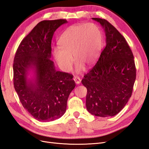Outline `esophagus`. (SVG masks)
<instances>
[{
    "label": "esophagus",
    "instance_id": "1",
    "mask_svg": "<svg viewBox=\"0 0 149 149\" xmlns=\"http://www.w3.org/2000/svg\"><path fill=\"white\" fill-rule=\"evenodd\" d=\"M73 79L76 84H79L81 82V79L79 77H77V76H74V77L73 78Z\"/></svg>",
    "mask_w": 149,
    "mask_h": 149
}]
</instances>
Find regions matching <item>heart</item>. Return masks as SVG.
I'll use <instances>...</instances> for the list:
<instances>
[{
  "label": "heart",
  "instance_id": "obj_1",
  "mask_svg": "<svg viewBox=\"0 0 149 149\" xmlns=\"http://www.w3.org/2000/svg\"><path fill=\"white\" fill-rule=\"evenodd\" d=\"M102 35L99 26L93 23L71 25L61 35L60 47H54L53 55L60 68L70 71L73 56L76 61V71H81L84 65H92L100 55Z\"/></svg>",
  "mask_w": 149,
  "mask_h": 149
}]
</instances>
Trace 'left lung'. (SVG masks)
Returning a JSON list of instances; mask_svg holds the SVG:
<instances>
[{
	"label": "left lung",
	"mask_w": 149,
	"mask_h": 149,
	"mask_svg": "<svg viewBox=\"0 0 149 149\" xmlns=\"http://www.w3.org/2000/svg\"><path fill=\"white\" fill-rule=\"evenodd\" d=\"M104 30L106 47L81 83L87 88L86 106L91 114L106 118L118 114L131 97L136 78L134 56L118 30L105 19L92 18Z\"/></svg>",
	"instance_id": "8db88e82"
}]
</instances>
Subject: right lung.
<instances>
[{
	"instance_id": "1",
	"label": "right lung",
	"mask_w": 149,
	"mask_h": 149,
	"mask_svg": "<svg viewBox=\"0 0 149 149\" xmlns=\"http://www.w3.org/2000/svg\"><path fill=\"white\" fill-rule=\"evenodd\" d=\"M64 19L39 22L23 39L13 60V84L22 106L35 119L52 121L66 109L75 88L73 76L56 71L52 56V40Z\"/></svg>"
}]
</instances>
